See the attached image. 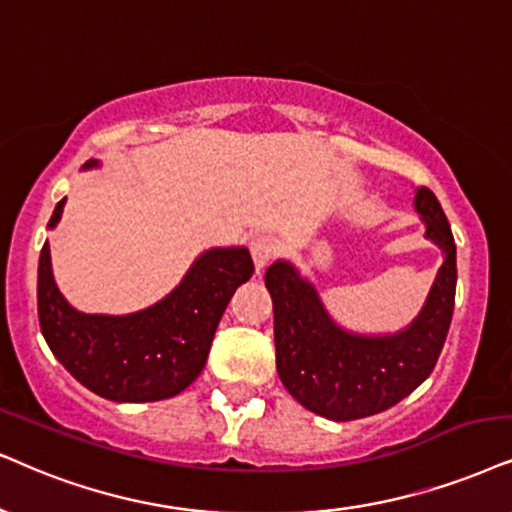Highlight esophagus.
<instances>
[{
    "instance_id": "obj_1",
    "label": "esophagus",
    "mask_w": 512,
    "mask_h": 512,
    "mask_svg": "<svg viewBox=\"0 0 512 512\" xmlns=\"http://www.w3.org/2000/svg\"><path fill=\"white\" fill-rule=\"evenodd\" d=\"M276 252H278V243L271 236H257L250 241V255L257 271L267 267V264L276 257Z\"/></svg>"
}]
</instances>
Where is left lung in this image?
<instances>
[{
  "label": "left lung",
  "instance_id": "obj_1",
  "mask_svg": "<svg viewBox=\"0 0 512 512\" xmlns=\"http://www.w3.org/2000/svg\"><path fill=\"white\" fill-rule=\"evenodd\" d=\"M413 208L425 238L444 252L428 300L411 326L394 335H361L338 326L314 283L290 262L264 274L274 302L276 371L304 409L331 420L373 416L416 390L435 368L451 326L456 297V245L435 193L416 189Z\"/></svg>",
  "mask_w": 512,
  "mask_h": 512
}]
</instances>
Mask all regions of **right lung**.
<instances>
[{"instance_id":"right-lung-1","label":"right lung","mask_w":512,"mask_h":512,"mask_svg":"<svg viewBox=\"0 0 512 512\" xmlns=\"http://www.w3.org/2000/svg\"><path fill=\"white\" fill-rule=\"evenodd\" d=\"M99 167L89 160L82 170ZM58 200L49 229L61 219ZM255 271L248 248L205 250L160 302L125 316L84 314L56 288L49 243L37 269L44 340L77 383L111 401H160L184 392L203 371L226 304Z\"/></svg>"}]
</instances>
